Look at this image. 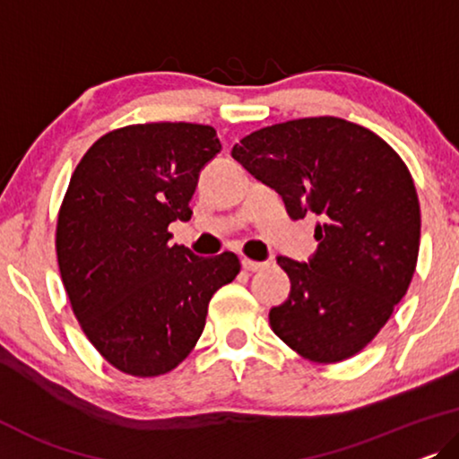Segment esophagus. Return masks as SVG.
<instances>
[{
	"label": "esophagus",
	"mask_w": 459,
	"mask_h": 459,
	"mask_svg": "<svg viewBox=\"0 0 459 459\" xmlns=\"http://www.w3.org/2000/svg\"><path fill=\"white\" fill-rule=\"evenodd\" d=\"M241 264L245 270H249V273H257V270H264L268 266V262H255V260H249V257H243Z\"/></svg>",
	"instance_id": "1"
}]
</instances>
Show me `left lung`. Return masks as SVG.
Listing matches in <instances>:
<instances>
[{
    "mask_svg": "<svg viewBox=\"0 0 459 459\" xmlns=\"http://www.w3.org/2000/svg\"><path fill=\"white\" fill-rule=\"evenodd\" d=\"M232 158L279 193L293 221L320 218L307 262L276 257L291 293L270 309L274 334L318 364L356 356L416 270L420 204L408 166L378 134L334 116L260 128Z\"/></svg>",
    "mask_w": 459,
    "mask_h": 459,
    "instance_id": "1",
    "label": "left lung"
}]
</instances>
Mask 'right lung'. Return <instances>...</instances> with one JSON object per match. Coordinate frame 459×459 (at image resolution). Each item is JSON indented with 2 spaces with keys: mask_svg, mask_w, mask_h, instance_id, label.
<instances>
[{
  "mask_svg": "<svg viewBox=\"0 0 459 459\" xmlns=\"http://www.w3.org/2000/svg\"><path fill=\"white\" fill-rule=\"evenodd\" d=\"M221 150L208 125H131L95 141L70 178L57 266L87 339L120 372L177 368L202 337L212 295L241 270L230 251L199 257L168 232L191 218L199 172Z\"/></svg>",
  "mask_w": 459,
  "mask_h": 459,
  "instance_id": "right-lung-1",
  "label": "right lung"
}]
</instances>
